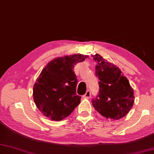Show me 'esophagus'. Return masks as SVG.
Returning <instances> with one entry per match:
<instances>
[{"mask_svg": "<svg viewBox=\"0 0 154 154\" xmlns=\"http://www.w3.org/2000/svg\"><path fill=\"white\" fill-rule=\"evenodd\" d=\"M90 97H91V92H90V91L88 90V91H87L86 93L83 96V99H89Z\"/></svg>", "mask_w": 154, "mask_h": 154, "instance_id": "34e87169", "label": "esophagus"}]
</instances>
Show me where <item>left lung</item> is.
Returning <instances> with one entry per match:
<instances>
[{
    "label": "left lung",
    "instance_id": "left-lung-1",
    "mask_svg": "<svg viewBox=\"0 0 154 154\" xmlns=\"http://www.w3.org/2000/svg\"><path fill=\"white\" fill-rule=\"evenodd\" d=\"M92 57L97 62L95 73L99 79V94L93 100V106L106 119L116 120L122 119L133 106L134 90L116 65L97 54Z\"/></svg>",
    "mask_w": 154,
    "mask_h": 154
}]
</instances>
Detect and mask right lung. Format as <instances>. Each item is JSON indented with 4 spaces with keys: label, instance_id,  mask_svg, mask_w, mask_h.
<instances>
[{
    "label": "right lung",
    "instance_id": "add662e5",
    "mask_svg": "<svg viewBox=\"0 0 154 154\" xmlns=\"http://www.w3.org/2000/svg\"><path fill=\"white\" fill-rule=\"evenodd\" d=\"M88 55L74 54L58 57L42 69L33 88L34 103L49 119L60 121L68 116L81 102L76 94L77 79L74 65Z\"/></svg>",
    "mask_w": 154,
    "mask_h": 154
}]
</instances>
